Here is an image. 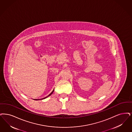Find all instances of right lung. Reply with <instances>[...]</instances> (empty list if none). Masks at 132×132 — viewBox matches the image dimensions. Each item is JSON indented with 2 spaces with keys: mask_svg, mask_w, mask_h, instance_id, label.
<instances>
[{
  "mask_svg": "<svg viewBox=\"0 0 132 132\" xmlns=\"http://www.w3.org/2000/svg\"><path fill=\"white\" fill-rule=\"evenodd\" d=\"M53 92H52V93H51V94H49V95H48V96H47V97H45V98H47V97H48V96H50V95H51V94H52V93H53ZM44 99H45V98H44Z\"/></svg>",
  "mask_w": 132,
  "mask_h": 132,
  "instance_id": "right-lung-1",
  "label": "right lung"
}]
</instances>
